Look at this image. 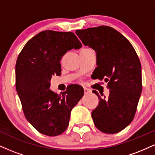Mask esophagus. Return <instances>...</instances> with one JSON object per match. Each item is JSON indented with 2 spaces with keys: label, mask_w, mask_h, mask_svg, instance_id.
Wrapping results in <instances>:
<instances>
[{
  "label": "esophagus",
  "mask_w": 155,
  "mask_h": 155,
  "mask_svg": "<svg viewBox=\"0 0 155 155\" xmlns=\"http://www.w3.org/2000/svg\"><path fill=\"white\" fill-rule=\"evenodd\" d=\"M84 94H89L91 92V90H89V89H87V87H84Z\"/></svg>",
  "instance_id": "esophagus-1"
}]
</instances>
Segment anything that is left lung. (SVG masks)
<instances>
[{"label": "left lung", "mask_w": 155, "mask_h": 155, "mask_svg": "<svg viewBox=\"0 0 155 155\" xmlns=\"http://www.w3.org/2000/svg\"><path fill=\"white\" fill-rule=\"evenodd\" d=\"M76 34L96 52L92 78L104 79L110 90L107 98L92 91L99 98L92 112L94 124L103 133L120 132L133 121L142 91L139 58L129 41L111 27L77 30Z\"/></svg>", "instance_id": "1"}]
</instances>
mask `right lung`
Returning <instances> with one entry per match:
<instances>
[{"label": "right lung", "instance_id": "right-lung-1", "mask_svg": "<svg viewBox=\"0 0 155 155\" xmlns=\"http://www.w3.org/2000/svg\"><path fill=\"white\" fill-rule=\"evenodd\" d=\"M82 45L71 32L45 31L30 39L17 58L16 90L28 122L49 136L67 129L72 108L84 95L81 86L72 84L58 95L49 90L53 75L60 76V60L68 51Z\"/></svg>", "mask_w": 155, "mask_h": 155}]
</instances>
